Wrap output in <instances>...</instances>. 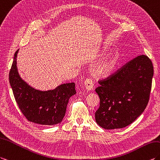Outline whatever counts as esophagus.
<instances>
[{
    "label": "esophagus",
    "instance_id": "obj_1",
    "mask_svg": "<svg viewBox=\"0 0 160 160\" xmlns=\"http://www.w3.org/2000/svg\"><path fill=\"white\" fill-rule=\"evenodd\" d=\"M84 87L85 88L87 89V91H91L93 88V82H92V80L87 78L84 80Z\"/></svg>",
    "mask_w": 160,
    "mask_h": 160
}]
</instances>
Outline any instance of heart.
<instances>
[{"label":"heart","mask_w":160,"mask_h":160,"mask_svg":"<svg viewBox=\"0 0 160 160\" xmlns=\"http://www.w3.org/2000/svg\"><path fill=\"white\" fill-rule=\"evenodd\" d=\"M106 53L105 51L99 52V57H102ZM118 59V54L117 52L110 54L108 57L99 62L92 69V74L98 78H107L110 76L116 68Z\"/></svg>","instance_id":"obj_1"}]
</instances>
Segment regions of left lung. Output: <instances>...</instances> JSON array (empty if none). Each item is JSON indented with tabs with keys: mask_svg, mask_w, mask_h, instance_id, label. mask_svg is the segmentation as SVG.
<instances>
[{
	"mask_svg": "<svg viewBox=\"0 0 160 160\" xmlns=\"http://www.w3.org/2000/svg\"><path fill=\"white\" fill-rule=\"evenodd\" d=\"M153 76V63L142 54L99 81L100 86L95 89L100 99L95 114L97 123L106 129L123 128L132 123L148 104Z\"/></svg>",
	"mask_w": 160,
	"mask_h": 160,
	"instance_id": "8db88e82",
	"label": "left lung"
}]
</instances>
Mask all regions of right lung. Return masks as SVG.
<instances>
[{
    "label": "right lung",
    "mask_w": 160,
    "mask_h": 160,
    "mask_svg": "<svg viewBox=\"0 0 160 160\" xmlns=\"http://www.w3.org/2000/svg\"><path fill=\"white\" fill-rule=\"evenodd\" d=\"M18 50L9 72V83L15 99L27 120L40 125L60 123L65 117L69 98L76 93L75 83L59 85L53 90L39 91L21 78L18 72Z\"/></svg>",
    "instance_id": "obj_1"
}]
</instances>
